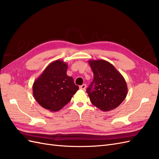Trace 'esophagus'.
<instances>
[{
	"mask_svg": "<svg viewBox=\"0 0 159 159\" xmlns=\"http://www.w3.org/2000/svg\"><path fill=\"white\" fill-rule=\"evenodd\" d=\"M80 89H82V90H84L85 89V88H86V84H83V85H81V86H80Z\"/></svg>",
	"mask_w": 159,
	"mask_h": 159,
	"instance_id": "1",
	"label": "esophagus"
}]
</instances>
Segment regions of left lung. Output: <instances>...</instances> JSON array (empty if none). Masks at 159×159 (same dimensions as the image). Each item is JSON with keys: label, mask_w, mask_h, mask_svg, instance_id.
<instances>
[{"label": "left lung", "mask_w": 159, "mask_h": 159, "mask_svg": "<svg viewBox=\"0 0 159 159\" xmlns=\"http://www.w3.org/2000/svg\"><path fill=\"white\" fill-rule=\"evenodd\" d=\"M93 80L87 88L91 102L102 111L117 108L127 95L124 77L110 62L104 60H89Z\"/></svg>", "instance_id": "8db88e82"}]
</instances>
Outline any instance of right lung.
Segmentation results:
<instances>
[{"label":"right lung","instance_id":"1","mask_svg":"<svg viewBox=\"0 0 159 159\" xmlns=\"http://www.w3.org/2000/svg\"><path fill=\"white\" fill-rule=\"evenodd\" d=\"M68 64L61 60L47 66L33 83V96L43 108L52 112L61 110L71 100L79 86L67 75Z\"/></svg>","mask_w":159,"mask_h":159}]
</instances>
